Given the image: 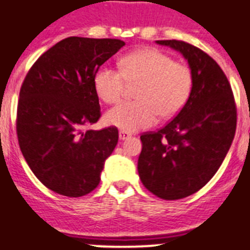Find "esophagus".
I'll return each mask as SVG.
<instances>
[{"instance_id":"obj_1","label":"esophagus","mask_w":250,"mask_h":250,"mask_svg":"<svg viewBox=\"0 0 250 250\" xmlns=\"http://www.w3.org/2000/svg\"><path fill=\"white\" fill-rule=\"evenodd\" d=\"M131 137V133L127 132V131H119V139L121 140H127Z\"/></svg>"}]
</instances>
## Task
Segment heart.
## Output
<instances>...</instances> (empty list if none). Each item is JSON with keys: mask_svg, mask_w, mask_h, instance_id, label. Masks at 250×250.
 Instances as JSON below:
<instances>
[{"mask_svg": "<svg viewBox=\"0 0 250 250\" xmlns=\"http://www.w3.org/2000/svg\"><path fill=\"white\" fill-rule=\"evenodd\" d=\"M125 83L135 84V101L122 102L105 115L109 125L122 131L150 127L157 118L176 115L186 105L193 86V75L186 63L153 48L125 54L119 60V71L98 68L94 74L96 94L106 104H115L125 93Z\"/></svg>", "mask_w": 250, "mask_h": 250, "instance_id": "obj_1", "label": "heart"}]
</instances>
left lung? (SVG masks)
<instances>
[{
	"instance_id": "8db88e82",
	"label": "left lung",
	"mask_w": 250,
	"mask_h": 250,
	"mask_svg": "<svg viewBox=\"0 0 250 250\" xmlns=\"http://www.w3.org/2000/svg\"><path fill=\"white\" fill-rule=\"evenodd\" d=\"M182 53L193 75L188 101L157 132L140 136L137 171L157 197L179 200L196 193L221 167L236 131V105L227 76L201 49L179 40H158Z\"/></svg>"
}]
</instances>
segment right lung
Here are the masks:
<instances>
[{
    "label": "right lung",
    "instance_id": "add662e5",
    "mask_svg": "<svg viewBox=\"0 0 250 250\" xmlns=\"http://www.w3.org/2000/svg\"><path fill=\"white\" fill-rule=\"evenodd\" d=\"M123 45L118 39L67 37L25 75L18 102V141L33 174L56 193L80 197L92 192L117 146V127H84L101 117L94 74Z\"/></svg>",
    "mask_w": 250,
    "mask_h": 250
}]
</instances>
